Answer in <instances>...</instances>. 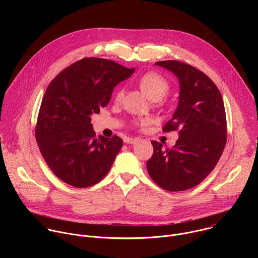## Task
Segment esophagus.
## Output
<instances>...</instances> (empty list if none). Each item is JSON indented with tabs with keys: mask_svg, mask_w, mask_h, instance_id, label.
<instances>
[{
	"mask_svg": "<svg viewBox=\"0 0 258 258\" xmlns=\"http://www.w3.org/2000/svg\"><path fill=\"white\" fill-rule=\"evenodd\" d=\"M139 141H140L139 138H124V143L126 144H136Z\"/></svg>",
	"mask_w": 258,
	"mask_h": 258,
	"instance_id": "34e87169",
	"label": "esophagus"
}]
</instances>
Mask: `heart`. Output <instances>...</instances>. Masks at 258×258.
Listing matches in <instances>:
<instances>
[{
    "label": "heart",
    "instance_id": "1",
    "mask_svg": "<svg viewBox=\"0 0 258 258\" xmlns=\"http://www.w3.org/2000/svg\"><path fill=\"white\" fill-rule=\"evenodd\" d=\"M137 84L140 89L147 95V97L156 102H161V99L168 93L170 89L169 82L163 76H161L160 73L155 71H148L144 73L137 80ZM122 97L123 91L122 89L118 88L115 92L114 99L116 102H119L121 101ZM151 122L152 119L150 117H142L134 120V123L141 128H145Z\"/></svg>",
    "mask_w": 258,
    "mask_h": 258
}]
</instances>
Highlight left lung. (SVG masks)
Wrapping results in <instances>:
<instances>
[{
	"instance_id": "obj_1",
	"label": "left lung",
	"mask_w": 258,
	"mask_h": 258,
	"mask_svg": "<svg viewBox=\"0 0 258 258\" xmlns=\"http://www.w3.org/2000/svg\"><path fill=\"white\" fill-rule=\"evenodd\" d=\"M178 79L177 108L163 132L178 131L172 148L152 141L154 152L147 170L159 187L170 192L191 189L215 167L227 143L224 101L215 84L202 71L175 60L155 63Z\"/></svg>"
}]
</instances>
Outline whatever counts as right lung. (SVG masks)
Listing matches in <instances>:
<instances>
[{"mask_svg":"<svg viewBox=\"0 0 258 258\" xmlns=\"http://www.w3.org/2000/svg\"><path fill=\"white\" fill-rule=\"evenodd\" d=\"M135 68L103 58H84L62 70L49 85L39 111L35 139L54 174L76 188L96 185L111 168L122 140L96 135L91 115L100 113L114 87Z\"/></svg>","mask_w":258,"mask_h":258,"instance_id":"add662e5","label":"right lung"}]
</instances>
